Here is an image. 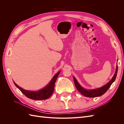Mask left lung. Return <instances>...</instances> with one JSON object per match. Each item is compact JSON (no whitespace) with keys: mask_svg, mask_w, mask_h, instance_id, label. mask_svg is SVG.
<instances>
[{"mask_svg":"<svg viewBox=\"0 0 124 124\" xmlns=\"http://www.w3.org/2000/svg\"><path fill=\"white\" fill-rule=\"evenodd\" d=\"M117 71H118V67L117 65V67H116V69L115 73L113 77L112 78V80L108 82V83L105 85L104 86H102L99 88H97V89H92V90H86L84 88H83L82 87L80 86V85L78 84V81L73 77V80L74 82V84L77 89L78 90V92H79L81 94L84 95L85 97H99L102 96L103 95L104 93H106L108 89L110 87L111 85L113 83L114 81L115 80V78L116 77V76H117Z\"/></svg>","mask_w":124,"mask_h":124,"instance_id":"obj_1","label":"left lung"}]
</instances>
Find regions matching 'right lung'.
I'll use <instances>...</instances> for the list:
<instances>
[{
    "instance_id": "add662e5",
    "label": "right lung",
    "mask_w": 124,
    "mask_h": 124,
    "mask_svg": "<svg viewBox=\"0 0 124 124\" xmlns=\"http://www.w3.org/2000/svg\"><path fill=\"white\" fill-rule=\"evenodd\" d=\"M59 73L60 71H59L57 74L55 75L53 78H52V80L51 81V82H50V83L48 84L46 87H44V88L37 92L26 91V90L22 88L20 86H18L16 83H15V82H14V84L20 90L21 92L26 97H28V98L35 100L47 99L52 95V93H53L54 92L55 82L56 81V79H57Z\"/></svg>"
}]
</instances>
